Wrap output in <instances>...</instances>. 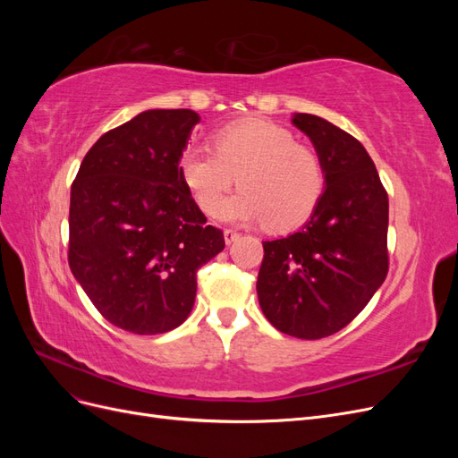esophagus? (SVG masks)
<instances>
[{"mask_svg":"<svg viewBox=\"0 0 458 458\" xmlns=\"http://www.w3.org/2000/svg\"><path fill=\"white\" fill-rule=\"evenodd\" d=\"M224 239H225L227 244H233L234 241L239 239V233L233 231V229H225V231H224Z\"/></svg>","mask_w":458,"mask_h":458,"instance_id":"1","label":"esophagus"}]
</instances>
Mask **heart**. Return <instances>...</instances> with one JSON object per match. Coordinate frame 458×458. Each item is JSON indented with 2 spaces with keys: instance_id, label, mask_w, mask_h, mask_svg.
<instances>
[{
  "instance_id": "obj_1",
  "label": "heart",
  "mask_w": 458,
  "mask_h": 458,
  "mask_svg": "<svg viewBox=\"0 0 458 458\" xmlns=\"http://www.w3.org/2000/svg\"><path fill=\"white\" fill-rule=\"evenodd\" d=\"M214 148L187 147L177 160L183 183L200 210L224 221H263L275 231L301 225L323 195L325 174L315 152L267 120H241L214 133Z\"/></svg>"
}]
</instances>
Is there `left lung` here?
I'll return each mask as SVG.
<instances>
[{
	"label": "left lung",
	"mask_w": 458,
	"mask_h": 458,
	"mask_svg": "<svg viewBox=\"0 0 458 458\" xmlns=\"http://www.w3.org/2000/svg\"><path fill=\"white\" fill-rule=\"evenodd\" d=\"M323 165L325 189L310 219L263 242L258 300L284 335L318 340L361 313L387 275V195L365 147L315 114H293Z\"/></svg>",
	"instance_id": "left-lung-1"
}]
</instances>
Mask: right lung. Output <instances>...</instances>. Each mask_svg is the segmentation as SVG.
<instances>
[{
	"label": "right lung",
	"instance_id": "add662e5",
	"mask_svg": "<svg viewBox=\"0 0 458 458\" xmlns=\"http://www.w3.org/2000/svg\"><path fill=\"white\" fill-rule=\"evenodd\" d=\"M200 116L152 108L99 137L71 189L68 266L108 323L162 335L189 317L197 271L225 248L177 168Z\"/></svg>",
	"mask_w": 458,
	"mask_h": 458
}]
</instances>
